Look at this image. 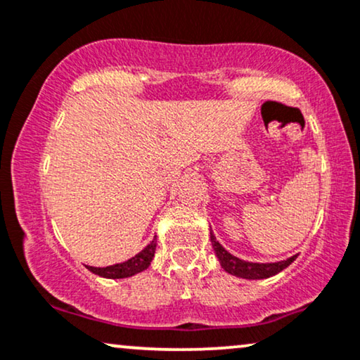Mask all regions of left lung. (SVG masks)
Wrapping results in <instances>:
<instances>
[{
    "instance_id": "left-lung-1",
    "label": "left lung",
    "mask_w": 360,
    "mask_h": 360,
    "mask_svg": "<svg viewBox=\"0 0 360 360\" xmlns=\"http://www.w3.org/2000/svg\"><path fill=\"white\" fill-rule=\"evenodd\" d=\"M210 241H212L214 253H217L218 259H220L221 268L225 269L226 273L233 274V276H240L245 279H264L274 276V274L283 271L284 268H288V266L297 258V256H291V258L279 261V263H248V261H243L240 258H236V256L228 253L220 243L217 241L213 231H210Z\"/></svg>"
}]
</instances>
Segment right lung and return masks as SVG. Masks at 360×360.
<instances>
[{"mask_svg": "<svg viewBox=\"0 0 360 360\" xmlns=\"http://www.w3.org/2000/svg\"><path fill=\"white\" fill-rule=\"evenodd\" d=\"M155 248H157V236H153L150 245H147L139 255H135L134 258L127 259L125 263L105 266V268L87 266V269L94 274H99L102 278H110V279L134 276V274H137L140 271H146L148 266H150V261L153 258V255H155Z\"/></svg>", "mask_w": 360, "mask_h": 360, "instance_id": "right-lung-1", "label": "right lung"}]
</instances>
